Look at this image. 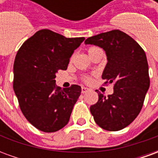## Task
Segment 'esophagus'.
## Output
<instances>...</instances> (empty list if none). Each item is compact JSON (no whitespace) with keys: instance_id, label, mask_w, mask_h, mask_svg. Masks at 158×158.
<instances>
[{"instance_id":"34e87169","label":"esophagus","mask_w":158,"mask_h":158,"mask_svg":"<svg viewBox=\"0 0 158 158\" xmlns=\"http://www.w3.org/2000/svg\"><path fill=\"white\" fill-rule=\"evenodd\" d=\"M89 90V88H87V87H84L83 86L82 88H81V92L82 93H86V92H88Z\"/></svg>"}]
</instances>
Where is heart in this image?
Masks as SVG:
<instances>
[{"label": "heart", "mask_w": 158, "mask_h": 158, "mask_svg": "<svg viewBox=\"0 0 158 158\" xmlns=\"http://www.w3.org/2000/svg\"><path fill=\"white\" fill-rule=\"evenodd\" d=\"M96 49H97V47H95V46H92V47H89V50H88V52H89V54H90L91 52H94V51H95V50H96ZM85 80H87V81H88V80H89V78H86Z\"/></svg>", "instance_id": "b5f03b06"}]
</instances>
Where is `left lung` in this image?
Listing matches in <instances>:
<instances>
[{"label": "left lung", "mask_w": 158, "mask_h": 158, "mask_svg": "<svg viewBox=\"0 0 158 158\" xmlns=\"http://www.w3.org/2000/svg\"><path fill=\"white\" fill-rule=\"evenodd\" d=\"M85 45L105 51L106 62L102 78L114 82L113 93L106 97L98 93V102L90 106L95 122L103 129L118 131L135 119L150 87L145 52L135 40L115 29L85 40Z\"/></svg>", "instance_id": "left-lung-1"}]
</instances>
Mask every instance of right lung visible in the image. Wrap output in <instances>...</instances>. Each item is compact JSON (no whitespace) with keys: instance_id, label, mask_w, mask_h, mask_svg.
Returning <instances> with one entry per match:
<instances>
[{"instance_id":"right-lung-1","label":"right lung","mask_w":158,"mask_h":158,"mask_svg":"<svg viewBox=\"0 0 158 158\" xmlns=\"http://www.w3.org/2000/svg\"><path fill=\"white\" fill-rule=\"evenodd\" d=\"M84 37L66 38L49 29L39 30L26 40L13 65V89L23 114L36 129L56 132L69 123L81 87L56 85V73L66 70Z\"/></svg>"}]
</instances>
